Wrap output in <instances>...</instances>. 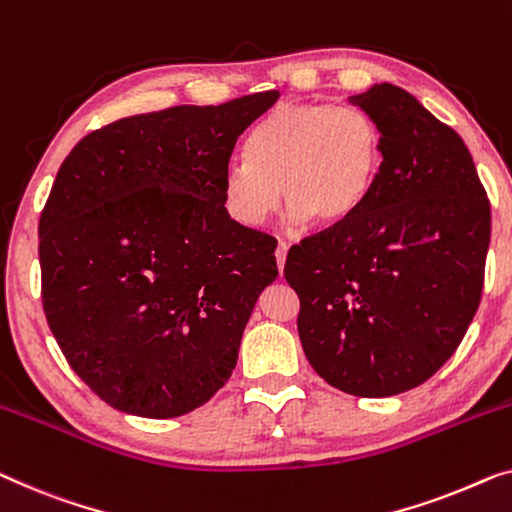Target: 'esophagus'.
Listing matches in <instances>:
<instances>
[{
    "label": "esophagus",
    "mask_w": 512,
    "mask_h": 512,
    "mask_svg": "<svg viewBox=\"0 0 512 512\" xmlns=\"http://www.w3.org/2000/svg\"><path fill=\"white\" fill-rule=\"evenodd\" d=\"M286 254H288V242H286V240H279V244H277V251H274V258H277V268H279V272L284 270Z\"/></svg>",
    "instance_id": "esophagus-1"
}]
</instances>
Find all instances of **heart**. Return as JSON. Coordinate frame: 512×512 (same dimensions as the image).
I'll use <instances>...</instances> for the list:
<instances>
[{
  "label": "heart",
  "instance_id": "heart-1",
  "mask_svg": "<svg viewBox=\"0 0 512 512\" xmlns=\"http://www.w3.org/2000/svg\"><path fill=\"white\" fill-rule=\"evenodd\" d=\"M244 157L224 170V201L235 221L263 226L284 196L291 221L330 226L372 194L383 136L374 115L351 103H281L251 131Z\"/></svg>",
  "mask_w": 512,
  "mask_h": 512
}]
</instances>
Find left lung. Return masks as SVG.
<instances>
[{
    "label": "left lung",
    "mask_w": 512,
    "mask_h": 512,
    "mask_svg": "<svg viewBox=\"0 0 512 512\" xmlns=\"http://www.w3.org/2000/svg\"><path fill=\"white\" fill-rule=\"evenodd\" d=\"M374 115L383 161L351 217L288 249L309 365L332 388L390 397L425 383L476 316L490 198L464 140L395 85L348 99Z\"/></svg>",
    "instance_id": "1"
}]
</instances>
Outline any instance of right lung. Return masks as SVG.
<instances>
[{
  "mask_svg": "<svg viewBox=\"0 0 512 512\" xmlns=\"http://www.w3.org/2000/svg\"><path fill=\"white\" fill-rule=\"evenodd\" d=\"M277 96L124 117L59 166L39 219L43 311L73 372L113 409L184 416L231 379L279 272L277 240L228 217L224 170Z\"/></svg>",
  "mask_w": 512,
  "mask_h": 512,
  "instance_id": "obj_1",
  "label": "right lung"
}]
</instances>
